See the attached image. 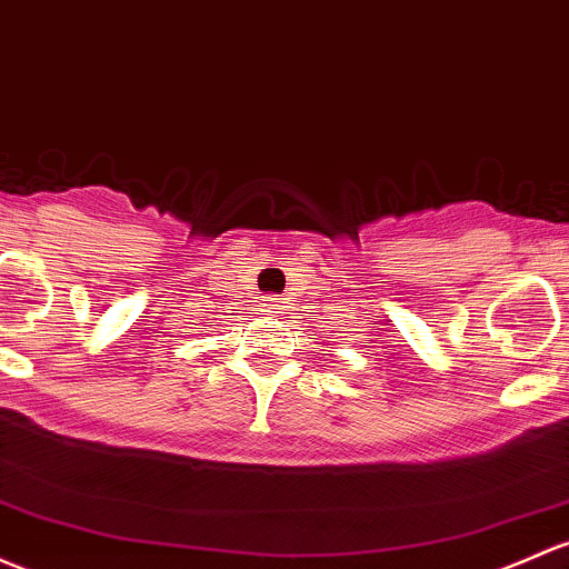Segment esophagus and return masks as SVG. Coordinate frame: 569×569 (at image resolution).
<instances>
[{"instance_id":"1","label":"esophagus","mask_w":569,"mask_h":569,"mask_svg":"<svg viewBox=\"0 0 569 569\" xmlns=\"http://www.w3.org/2000/svg\"><path fill=\"white\" fill-rule=\"evenodd\" d=\"M283 308V300H280V297H264V310L267 313H278V310Z\"/></svg>"}]
</instances>
